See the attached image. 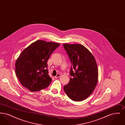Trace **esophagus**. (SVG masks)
<instances>
[{"instance_id":"obj_1","label":"esophagus","mask_w":125,"mask_h":125,"mask_svg":"<svg viewBox=\"0 0 125 125\" xmlns=\"http://www.w3.org/2000/svg\"><path fill=\"white\" fill-rule=\"evenodd\" d=\"M60 76V74H57V75L56 76H55L54 77L55 78H58Z\"/></svg>"}]
</instances>
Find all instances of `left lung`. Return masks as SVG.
I'll return each mask as SVG.
<instances>
[{"label":"left lung","instance_id":"8db88e82","mask_svg":"<svg viewBox=\"0 0 125 125\" xmlns=\"http://www.w3.org/2000/svg\"><path fill=\"white\" fill-rule=\"evenodd\" d=\"M71 63V77L64 90L71 100L81 101L86 99L95 89L98 80V69L95 59L82 44H63Z\"/></svg>","mask_w":125,"mask_h":125}]
</instances>
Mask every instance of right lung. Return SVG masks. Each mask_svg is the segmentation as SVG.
I'll use <instances>...</instances> for the list:
<instances>
[{
	"instance_id": "right-lung-1",
	"label": "right lung",
	"mask_w": 125,
	"mask_h": 125,
	"mask_svg": "<svg viewBox=\"0 0 125 125\" xmlns=\"http://www.w3.org/2000/svg\"><path fill=\"white\" fill-rule=\"evenodd\" d=\"M60 43L37 40L25 49L15 63V73L23 86L32 92L46 88L52 81L47 61Z\"/></svg>"
}]
</instances>
